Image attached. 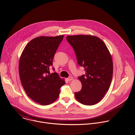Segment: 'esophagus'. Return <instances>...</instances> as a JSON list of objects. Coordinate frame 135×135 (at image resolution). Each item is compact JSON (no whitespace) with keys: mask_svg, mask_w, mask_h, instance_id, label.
<instances>
[{"mask_svg":"<svg viewBox=\"0 0 135 135\" xmlns=\"http://www.w3.org/2000/svg\"><path fill=\"white\" fill-rule=\"evenodd\" d=\"M67 81H71V80H73V77H71V76H70V77H69V78H68V79H67Z\"/></svg>","mask_w":135,"mask_h":135,"instance_id":"esophagus-1","label":"esophagus"}]
</instances>
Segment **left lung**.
<instances>
[{
    "mask_svg": "<svg viewBox=\"0 0 135 135\" xmlns=\"http://www.w3.org/2000/svg\"><path fill=\"white\" fill-rule=\"evenodd\" d=\"M66 38L75 52L78 64L85 71V75L79 78L82 89L75 93V97L85 105L97 104L111 84L113 65L110 53L98 37L79 35L68 36Z\"/></svg>",
    "mask_w": 135,
    "mask_h": 135,
    "instance_id": "left-lung-1",
    "label": "left lung"
}]
</instances>
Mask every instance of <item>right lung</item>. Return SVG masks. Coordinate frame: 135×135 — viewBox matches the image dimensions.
<instances>
[{
  "instance_id": "add662e5",
  "label": "right lung",
  "mask_w": 135,
  "mask_h": 135,
  "mask_svg": "<svg viewBox=\"0 0 135 135\" xmlns=\"http://www.w3.org/2000/svg\"><path fill=\"white\" fill-rule=\"evenodd\" d=\"M64 37L33 38L25 47L19 60L18 73L22 85L28 97L41 105L55 102L59 97L60 88L65 84L58 74H50L49 70Z\"/></svg>"
}]
</instances>
